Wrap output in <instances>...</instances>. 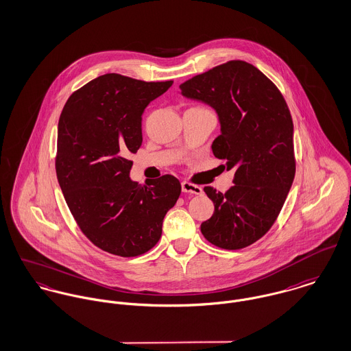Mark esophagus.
<instances>
[{
	"label": "esophagus",
	"instance_id": "34e87169",
	"mask_svg": "<svg viewBox=\"0 0 351 351\" xmlns=\"http://www.w3.org/2000/svg\"><path fill=\"white\" fill-rule=\"evenodd\" d=\"M181 188H182L184 193H191V194H197V195L202 193V189H201L199 186H197V185H194V184H191V182H186V181H184V182L181 184Z\"/></svg>",
	"mask_w": 351,
	"mask_h": 351
}]
</instances>
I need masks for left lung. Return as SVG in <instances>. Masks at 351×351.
<instances>
[{
  "label": "left lung",
  "mask_w": 351,
  "mask_h": 351,
  "mask_svg": "<svg viewBox=\"0 0 351 351\" xmlns=\"http://www.w3.org/2000/svg\"><path fill=\"white\" fill-rule=\"evenodd\" d=\"M181 94L213 107L221 134L216 158L234 170L233 186L204 191L215 204L201 223L204 237L223 250H241L276 221L295 177L293 123L279 88L252 64L230 60L180 86Z\"/></svg>",
  "instance_id": "left-lung-1"
}]
</instances>
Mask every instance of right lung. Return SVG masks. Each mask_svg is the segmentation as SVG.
Masks as SVG:
<instances>
[{
    "instance_id": "1",
    "label": "right lung",
    "mask_w": 351,
    "mask_h": 351,
    "mask_svg": "<svg viewBox=\"0 0 351 351\" xmlns=\"http://www.w3.org/2000/svg\"><path fill=\"white\" fill-rule=\"evenodd\" d=\"M173 84L119 73L99 76L68 97L58 126L56 174L80 230L97 248L143 255L160 239L181 184L165 174L139 185L130 170L142 145V114Z\"/></svg>"
}]
</instances>
